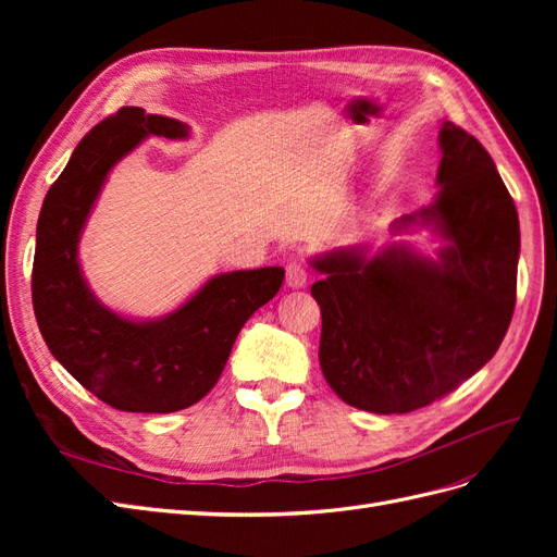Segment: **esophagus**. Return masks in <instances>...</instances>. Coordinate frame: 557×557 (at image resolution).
<instances>
[{
	"label": "esophagus",
	"instance_id": "obj_1",
	"mask_svg": "<svg viewBox=\"0 0 557 557\" xmlns=\"http://www.w3.org/2000/svg\"><path fill=\"white\" fill-rule=\"evenodd\" d=\"M309 281V269L305 264V260H290L288 267H285V283L290 285V288H301V285H307Z\"/></svg>",
	"mask_w": 557,
	"mask_h": 557
}]
</instances>
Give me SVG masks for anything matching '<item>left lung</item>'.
Listing matches in <instances>:
<instances>
[{"mask_svg": "<svg viewBox=\"0 0 557 557\" xmlns=\"http://www.w3.org/2000/svg\"><path fill=\"white\" fill-rule=\"evenodd\" d=\"M442 190L420 221L448 246L436 262L387 248L364 260L334 252L313 262L323 313L318 360L346 404L409 413L442 399L491 360L516 307V205L476 137L444 123ZM407 223L416 218L407 215Z\"/></svg>", "mask_w": 557, "mask_h": 557, "instance_id": "left-lung-1", "label": "left lung"}]
</instances>
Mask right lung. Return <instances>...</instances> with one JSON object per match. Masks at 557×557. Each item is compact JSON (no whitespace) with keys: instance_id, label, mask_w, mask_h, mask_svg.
Returning a JSON list of instances; mask_svg holds the SVG:
<instances>
[{"instance_id":"right-lung-1","label":"right lung","mask_w":557,"mask_h":557,"mask_svg":"<svg viewBox=\"0 0 557 557\" xmlns=\"http://www.w3.org/2000/svg\"><path fill=\"white\" fill-rule=\"evenodd\" d=\"M148 134L183 139L188 127L123 107L81 139L39 213L32 305L53 358L97 399L117 411L172 413L218 383L239 330L278 293L285 272L221 274L156 323H132L99 305L81 276L78 234L111 166Z\"/></svg>"}]
</instances>
